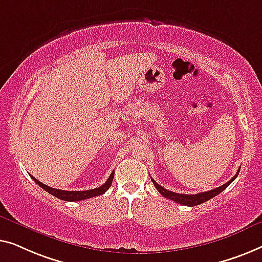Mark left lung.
<instances>
[{"mask_svg":"<svg viewBox=\"0 0 262 262\" xmlns=\"http://www.w3.org/2000/svg\"><path fill=\"white\" fill-rule=\"evenodd\" d=\"M241 168V167H240ZM240 168H238V171L236 174H235L233 178H231L229 182H227L226 184H223L222 186L220 187H216V189L213 190H210V191H206V192H201V193H197V194H183V193H176V192H172V191H168L166 189H164L163 186L159 185L156 180L152 179V182L154 184V186H156V189L159 191L160 194H163L165 198H168V200L171 201H174L176 203L178 204H183V205H186V206H194V205H198V204H202L204 203V202L211 200L212 197L217 196V194L222 192L223 190H226L228 186L230 185L231 183L234 182L235 178H236L238 172H240Z\"/></svg>","mask_w":262,"mask_h":262,"instance_id":"1","label":"left lung"}]
</instances>
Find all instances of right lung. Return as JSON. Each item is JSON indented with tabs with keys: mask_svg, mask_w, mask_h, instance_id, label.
Listing matches in <instances>:
<instances>
[{
	"mask_svg": "<svg viewBox=\"0 0 262 262\" xmlns=\"http://www.w3.org/2000/svg\"><path fill=\"white\" fill-rule=\"evenodd\" d=\"M31 177L40 187H42L43 190L52 194V196L59 198V200L68 201V202H78V201H83V200H86V198L96 197V196H99V194L104 193L105 191L109 189L110 185H112L113 179H114V172L110 174L108 180H106L103 185H101L99 187H96V189H91V190H86V191H65V190L53 189V187L47 186V185H45V184H42L41 182H39V180L35 179L33 176H31Z\"/></svg>",
	"mask_w": 262,
	"mask_h": 262,
	"instance_id": "add662e5",
	"label": "right lung"
}]
</instances>
